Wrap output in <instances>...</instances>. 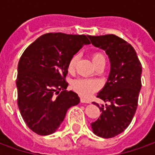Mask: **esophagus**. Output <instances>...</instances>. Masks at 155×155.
Wrapping results in <instances>:
<instances>
[{
  "label": "esophagus",
  "instance_id": "obj_1",
  "mask_svg": "<svg viewBox=\"0 0 155 155\" xmlns=\"http://www.w3.org/2000/svg\"><path fill=\"white\" fill-rule=\"evenodd\" d=\"M81 103H87V104L91 103V101H89V100H87V99H85V98H84V97L81 98Z\"/></svg>",
  "mask_w": 155,
  "mask_h": 155
}]
</instances>
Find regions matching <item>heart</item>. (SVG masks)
Wrapping results in <instances>:
<instances>
[{
	"label": "heart",
	"mask_w": 155,
	"mask_h": 155,
	"mask_svg": "<svg viewBox=\"0 0 155 155\" xmlns=\"http://www.w3.org/2000/svg\"><path fill=\"white\" fill-rule=\"evenodd\" d=\"M104 57L101 53H94L92 55V60L94 64H95L97 61L101 60H104ZM78 61L77 55H74L71 58V61H69L68 64V70L70 71H73L74 68L76 66ZM73 89L76 91L77 93L82 95V96H90L94 92L98 91L101 87V83L95 80H91V79H84V78H80L77 79L73 82Z\"/></svg>",
	"instance_id": "heart-1"
}]
</instances>
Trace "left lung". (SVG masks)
I'll list each match as a JSON object with an SVG mask.
<instances>
[{"instance_id":"obj_1","label":"left lung","mask_w":155,"mask_h":155,"mask_svg":"<svg viewBox=\"0 0 155 155\" xmlns=\"http://www.w3.org/2000/svg\"><path fill=\"white\" fill-rule=\"evenodd\" d=\"M95 47L105 51L110 62V71L97 97L110 104L99 105L101 114L91 123L94 134L113 138L130 125L138 106L141 89L142 65L133 46L115 35L88 36Z\"/></svg>"}]
</instances>
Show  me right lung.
<instances>
[{
  "mask_svg": "<svg viewBox=\"0 0 155 155\" xmlns=\"http://www.w3.org/2000/svg\"><path fill=\"white\" fill-rule=\"evenodd\" d=\"M89 44L84 35L47 33L22 54L17 69V103L23 120L33 132L40 135L54 133L68 110L80 103L75 92L66 91L64 79L69 61Z\"/></svg>",
  "mask_w": 155,
  "mask_h": 155,
  "instance_id": "right-lung-1",
  "label": "right lung"
}]
</instances>
